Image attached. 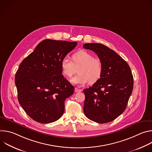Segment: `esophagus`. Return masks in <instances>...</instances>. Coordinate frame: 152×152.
Masks as SVG:
<instances>
[{
    "label": "esophagus",
    "instance_id": "1",
    "mask_svg": "<svg viewBox=\"0 0 152 152\" xmlns=\"http://www.w3.org/2000/svg\"><path fill=\"white\" fill-rule=\"evenodd\" d=\"M75 92H76V93H77V92H80V91H82V90L79 89L78 88L76 87V88H75Z\"/></svg>",
    "mask_w": 152,
    "mask_h": 152
}]
</instances>
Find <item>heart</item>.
Listing matches in <instances>:
<instances>
[{"instance_id":"1","label":"heart","mask_w":152,"mask_h":152,"mask_svg":"<svg viewBox=\"0 0 152 152\" xmlns=\"http://www.w3.org/2000/svg\"><path fill=\"white\" fill-rule=\"evenodd\" d=\"M62 74L67 77L72 76L78 69V75L70 81L77 85L96 83L102 77L103 66L102 61L94 58V55L85 50H79L72 55V61L67 56L64 57L61 61Z\"/></svg>"}]
</instances>
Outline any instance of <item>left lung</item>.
<instances>
[{
  "label": "left lung",
  "instance_id": "1",
  "mask_svg": "<svg viewBox=\"0 0 152 152\" xmlns=\"http://www.w3.org/2000/svg\"><path fill=\"white\" fill-rule=\"evenodd\" d=\"M84 49L94 52L102 61L103 72L92 86L83 90V112L99 123L110 122L125 109L134 86V78L128 64L115 51L100 43H86Z\"/></svg>",
  "mask_w": 152,
  "mask_h": 152
}]
</instances>
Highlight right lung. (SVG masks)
I'll return each mask as SVG.
<instances>
[{
	"mask_svg": "<svg viewBox=\"0 0 152 152\" xmlns=\"http://www.w3.org/2000/svg\"><path fill=\"white\" fill-rule=\"evenodd\" d=\"M77 44L45 39L20 64L15 77L18 100L34 120L50 123L63 115L74 86L62 75L61 61Z\"/></svg>",
	"mask_w": 152,
	"mask_h": 152,
	"instance_id": "1",
	"label": "right lung"
}]
</instances>
